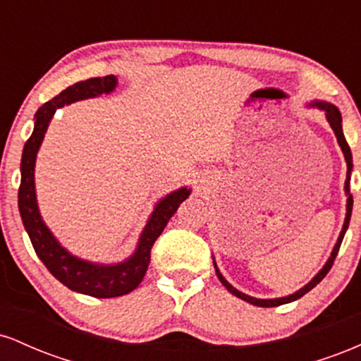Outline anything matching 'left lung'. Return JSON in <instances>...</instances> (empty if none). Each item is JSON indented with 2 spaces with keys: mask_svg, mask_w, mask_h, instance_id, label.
<instances>
[{
  "mask_svg": "<svg viewBox=\"0 0 361 361\" xmlns=\"http://www.w3.org/2000/svg\"><path fill=\"white\" fill-rule=\"evenodd\" d=\"M309 109H319L322 110L326 114V120L329 122L331 128H333L334 135H336L338 139V144L339 147H341L343 154H345V161H346V166H348V171H346V181H345V193H346V217H345V224H343V229L341 233H339V238L336 244H334L333 251H331V256L327 258V261L324 263V267L319 270V273L316 276H314L312 280L309 281V283H305L304 287L297 290V292L290 293V295H285V297H276V299H256V297H251V295H246V293H243L241 290H238L235 287H233V285L229 283L226 279L222 276V273L219 271L217 268V263H215L214 259V267H215V273H217L219 280H221V283L226 287L227 290H229L233 295L238 297V299H243L246 302H250V304L252 305H258V307H276V305H281V304H288V302H293L297 299H300V297H304L305 293L310 292L316 285L321 281L324 276L327 275V271L331 270V267H333L334 259H336L338 256V251H339V246H341L343 243V238H345V233L348 229V226H350V219H351V210H353V197H351L350 193V180H351V169H353V156H351V151H350V146H348L346 139H345V134H343V126H341V114H339V110L336 109V106L333 105V103H327V102H321V100H314L309 103Z\"/></svg>",
  "mask_w": 361,
  "mask_h": 361,
  "instance_id": "left-lung-1",
  "label": "left lung"
}]
</instances>
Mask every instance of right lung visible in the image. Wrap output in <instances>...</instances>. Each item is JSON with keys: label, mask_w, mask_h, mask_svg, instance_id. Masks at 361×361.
<instances>
[{"label": "right lung", "mask_w": 361, "mask_h": 361, "mask_svg": "<svg viewBox=\"0 0 361 361\" xmlns=\"http://www.w3.org/2000/svg\"><path fill=\"white\" fill-rule=\"evenodd\" d=\"M117 76H114V74L105 78H91V80L74 82L73 86L54 97L51 102L44 103L34 117V132L25 142L22 164H20L22 181H20L18 190V210L37 256L62 285L71 288L73 292L85 293V295L97 297V299H111V297L126 295V293L139 287L147 271L149 261H151L152 244L163 233L168 221L175 215L181 202L186 200L188 195L192 193V190L181 186V188L161 198L152 214L149 215L146 226L140 233L135 251L120 263L103 264L78 258L64 246H61L56 235L45 226L42 215H40L39 204H37L35 161L54 114L61 106L71 105L74 102L109 94L117 88Z\"/></svg>", "instance_id": "obj_1"}]
</instances>
